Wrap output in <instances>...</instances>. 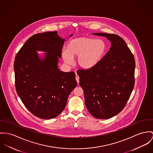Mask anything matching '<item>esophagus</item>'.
Returning a JSON list of instances; mask_svg holds the SVG:
<instances>
[{"label":"esophagus","mask_w":153,"mask_h":153,"mask_svg":"<svg viewBox=\"0 0 153 153\" xmlns=\"http://www.w3.org/2000/svg\"><path fill=\"white\" fill-rule=\"evenodd\" d=\"M76 80L77 83L79 84V76L78 75H77V74H76Z\"/></svg>","instance_id":"34e87169"}]
</instances>
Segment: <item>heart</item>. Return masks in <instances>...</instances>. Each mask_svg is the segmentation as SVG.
Returning <instances> with one entry per match:
<instances>
[{"instance_id":"b5f03b06","label":"heart","mask_w":153,"mask_h":153,"mask_svg":"<svg viewBox=\"0 0 153 153\" xmlns=\"http://www.w3.org/2000/svg\"><path fill=\"white\" fill-rule=\"evenodd\" d=\"M106 49L104 40L82 36L71 40L67 45L66 51L62 53V56L64 62L69 65L73 63L72 58L77 57L78 66L83 69H90L100 63Z\"/></svg>"}]
</instances>
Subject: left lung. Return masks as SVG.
Listing matches in <instances>:
<instances>
[{"label":"left lung","instance_id":"8db88e82","mask_svg":"<svg viewBox=\"0 0 153 153\" xmlns=\"http://www.w3.org/2000/svg\"><path fill=\"white\" fill-rule=\"evenodd\" d=\"M93 34L106 36L111 48L95 67L77 72L88 111L95 118L105 119L117 115L126 105L134 85L135 60L120 36Z\"/></svg>","mask_w":153,"mask_h":153}]
</instances>
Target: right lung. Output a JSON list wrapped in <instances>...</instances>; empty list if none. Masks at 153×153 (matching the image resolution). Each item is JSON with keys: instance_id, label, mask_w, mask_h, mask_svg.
Returning <instances> with one entry per match:
<instances>
[{"instance_id": "1", "label": "right lung", "mask_w": 153, "mask_h": 153, "mask_svg": "<svg viewBox=\"0 0 153 153\" xmlns=\"http://www.w3.org/2000/svg\"><path fill=\"white\" fill-rule=\"evenodd\" d=\"M65 41L58 31L36 34L28 39L16 56L17 93L36 117L50 119L58 117L77 84L73 71L63 72L58 68ZM36 51L46 52L43 59Z\"/></svg>"}]
</instances>
